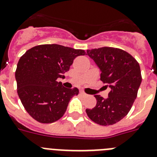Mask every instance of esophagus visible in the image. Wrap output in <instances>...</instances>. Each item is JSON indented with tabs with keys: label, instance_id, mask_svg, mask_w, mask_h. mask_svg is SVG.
Masks as SVG:
<instances>
[{
	"label": "esophagus",
	"instance_id": "34e87169",
	"mask_svg": "<svg viewBox=\"0 0 157 157\" xmlns=\"http://www.w3.org/2000/svg\"><path fill=\"white\" fill-rule=\"evenodd\" d=\"M80 94H81L82 96H84V97H86V96H87V94H86V93L84 92V91H82V90L80 91Z\"/></svg>",
	"mask_w": 157,
	"mask_h": 157
}]
</instances>
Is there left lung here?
I'll return each instance as SVG.
<instances>
[{
  "label": "left lung",
  "mask_w": 157,
  "mask_h": 157,
  "mask_svg": "<svg viewBox=\"0 0 157 157\" xmlns=\"http://www.w3.org/2000/svg\"><path fill=\"white\" fill-rule=\"evenodd\" d=\"M101 71V80L111 88L109 98L95 95L97 105L86 109L87 116L101 126L113 125L130 112L141 82L139 63L130 53L118 48L102 47L87 50Z\"/></svg>",
  "instance_id": "left-lung-1"
}]
</instances>
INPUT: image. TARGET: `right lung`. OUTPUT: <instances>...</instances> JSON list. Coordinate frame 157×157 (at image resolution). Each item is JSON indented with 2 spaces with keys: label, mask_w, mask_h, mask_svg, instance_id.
Wrapping results in <instances>:
<instances>
[{
  "label": "right lung",
  "mask_w": 157,
  "mask_h": 157,
  "mask_svg": "<svg viewBox=\"0 0 157 157\" xmlns=\"http://www.w3.org/2000/svg\"><path fill=\"white\" fill-rule=\"evenodd\" d=\"M86 53L82 49L52 44L33 47L20 57L16 71L17 93L33 119L51 123L63 116L78 90L65 88L57 78L69 71L75 58Z\"/></svg>",
  "instance_id": "add662e5"
}]
</instances>
